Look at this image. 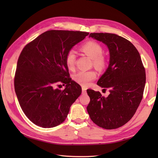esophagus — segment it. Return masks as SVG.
Here are the masks:
<instances>
[{
  "mask_svg": "<svg viewBox=\"0 0 158 158\" xmlns=\"http://www.w3.org/2000/svg\"><path fill=\"white\" fill-rule=\"evenodd\" d=\"M82 93L85 94L86 93V89L85 88H82Z\"/></svg>",
  "mask_w": 158,
  "mask_h": 158,
  "instance_id": "1",
  "label": "esophagus"
}]
</instances>
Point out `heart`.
Returning a JSON list of instances; mask_svg holds the SVG:
<instances>
[{
  "label": "heart",
  "instance_id": "1",
  "mask_svg": "<svg viewBox=\"0 0 158 158\" xmlns=\"http://www.w3.org/2000/svg\"><path fill=\"white\" fill-rule=\"evenodd\" d=\"M81 51L85 53L87 56L93 59L94 65L96 69H102L105 66V58L102 56V48L98 43L94 41H89L81 46ZM76 56L73 51L68 52L65 58V62L67 68L70 70H73L75 69ZM96 73L94 70L88 71H79L73 75V79L76 83L82 86H87L90 81L95 79Z\"/></svg>",
  "mask_w": 158,
  "mask_h": 158
}]
</instances>
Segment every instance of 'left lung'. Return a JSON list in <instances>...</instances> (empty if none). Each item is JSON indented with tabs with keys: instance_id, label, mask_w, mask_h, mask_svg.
<instances>
[{
	"instance_id": "obj_1",
	"label": "left lung",
	"mask_w": 158,
	"mask_h": 158,
	"mask_svg": "<svg viewBox=\"0 0 158 158\" xmlns=\"http://www.w3.org/2000/svg\"><path fill=\"white\" fill-rule=\"evenodd\" d=\"M89 37L109 49L108 68L97 85L108 88L110 94L105 98L99 92L87 90L90 98L87 110L96 125L115 129L130 120L138 109L145 89V70L138 50L127 39L111 33H91Z\"/></svg>"
}]
</instances>
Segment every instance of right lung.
Instances as JSON below:
<instances>
[{
    "label": "right lung",
    "mask_w": 158,
    "mask_h": 158,
    "mask_svg": "<svg viewBox=\"0 0 158 158\" xmlns=\"http://www.w3.org/2000/svg\"><path fill=\"white\" fill-rule=\"evenodd\" d=\"M88 34L48 31L26 45L20 53L15 91L23 113L36 126L49 128L60 125L81 95V86L69 78L65 58ZM60 82L67 84L64 90L55 88Z\"/></svg>",
    "instance_id": "obj_1"
}]
</instances>
